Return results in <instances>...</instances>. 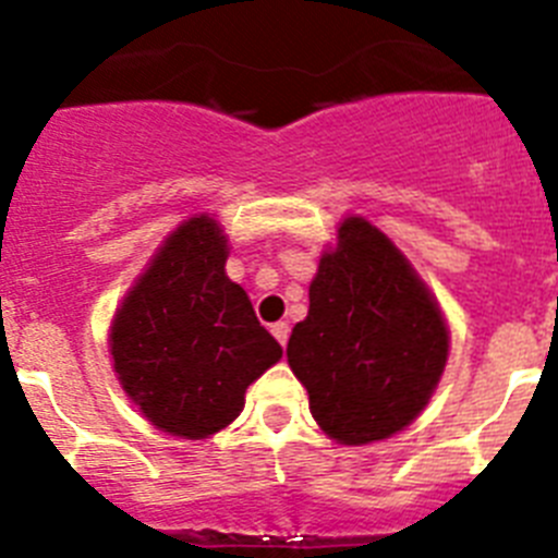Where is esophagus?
<instances>
[{
    "label": "esophagus",
    "mask_w": 558,
    "mask_h": 558,
    "mask_svg": "<svg viewBox=\"0 0 558 558\" xmlns=\"http://www.w3.org/2000/svg\"><path fill=\"white\" fill-rule=\"evenodd\" d=\"M270 332H274V338L279 340L282 347H288V335H290V324H288V322L270 324Z\"/></svg>",
    "instance_id": "esophagus-1"
}]
</instances>
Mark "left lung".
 I'll return each instance as SVG.
<instances>
[{
    "mask_svg": "<svg viewBox=\"0 0 558 558\" xmlns=\"http://www.w3.org/2000/svg\"><path fill=\"white\" fill-rule=\"evenodd\" d=\"M447 349L441 310L397 245L363 218L343 220L288 343L322 430L340 445H368L411 425Z\"/></svg>",
    "mask_w": 558,
    "mask_h": 558,
    "instance_id": "obj_1",
    "label": "left lung"
}]
</instances>
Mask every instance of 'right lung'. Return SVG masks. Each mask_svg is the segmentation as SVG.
<instances>
[{
  "label": "right lung",
  "instance_id": "add662e5",
  "mask_svg": "<svg viewBox=\"0 0 558 558\" xmlns=\"http://www.w3.org/2000/svg\"><path fill=\"white\" fill-rule=\"evenodd\" d=\"M220 226L201 215L167 236L111 327L113 368L153 425L206 438L240 416L245 388L282 357L226 276Z\"/></svg>",
  "mask_w": 558,
  "mask_h": 558
}]
</instances>
